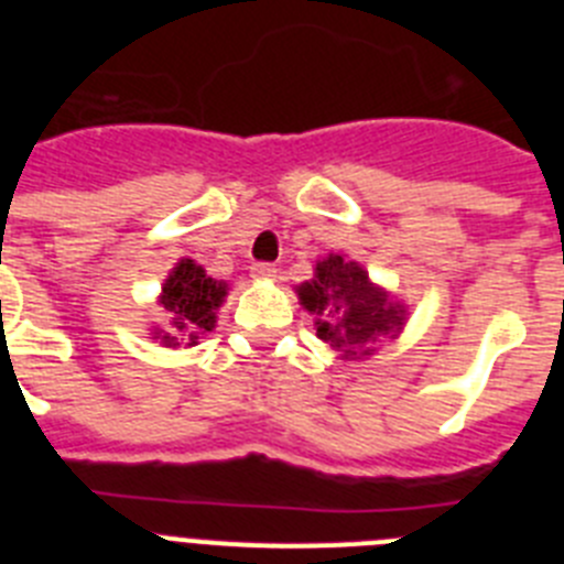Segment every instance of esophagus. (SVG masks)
I'll return each instance as SVG.
<instances>
[{
	"instance_id": "1",
	"label": "esophagus",
	"mask_w": 564,
	"mask_h": 564,
	"mask_svg": "<svg viewBox=\"0 0 564 564\" xmlns=\"http://www.w3.org/2000/svg\"><path fill=\"white\" fill-rule=\"evenodd\" d=\"M251 276H257V279H273V276H276V268H273L271 262H257V265L251 268Z\"/></svg>"
}]
</instances>
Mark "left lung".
Wrapping results in <instances>:
<instances>
[{"instance_id": "left-lung-1", "label": "left lung", "mask_w": 564, "mask_h": 564, "mask_svg": "<svg viewBox=\"0 0 564 564\" xmlns=\"http://www.w3.org/2000/svg\"><path fill=\"white\" fill-rule=\"evenodd\" d=\"M299 302L316 316V336L341 358L376 352L378 338H395L406 322V307L372 285L367 271L344 253L316 262L313 279L296 288Z\"/></svg>"}]
</instances>
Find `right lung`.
Here are the masks:
<instances>
[{"instance_id": "right-lung-1", "label": "right lung", "mask_w": 564, "mask_h": 564, "mask_svg": "<svg viewBox=\"0 0 564 564\" xmlns=\"http://www.w3.org/2000/svg\"><path fill=\"white\" fill-rule=\"evenodd\" d=\"M228 285L208 276L194 259H181L163 282L161 307L166 311L169 330H154L163 347H194L197 338L214 330L217 307L226 299Z\"/></svg>"}]
</instances>
